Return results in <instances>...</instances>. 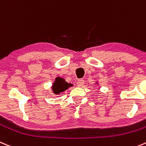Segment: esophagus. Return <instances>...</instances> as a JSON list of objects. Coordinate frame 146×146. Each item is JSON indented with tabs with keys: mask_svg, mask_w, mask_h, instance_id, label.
I'll return each mask as SVG.
<instances>
[{
	"mask_svg": "<svg viewBox=\"0 0 146 146\" xmlns=\"http://www.w3.org/2000/svg\"><path fill=\"white\" fill-rule=\"evenodd\" d=\"M76 84H77V86H82L84 84V81L83 79H78V81H77V82H76Z\"/></svg>",
	"mask_w": 146,
	"mask_h": 146,
	"instance_id": "34e87169",
	"label": "esophagus"
}]
</instances>
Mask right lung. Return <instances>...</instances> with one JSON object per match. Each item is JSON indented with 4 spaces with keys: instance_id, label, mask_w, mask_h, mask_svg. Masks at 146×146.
<instances>
[{
    "instance_id": "obj_1",
    "label": "right lung",
    "mask_w": 146,
    "mask_h": 146,
    "mask_svg": "<svg viewBox=\"0 0 146 146\" xmlns=\"http://www.w3.org/2000/svg\"><path fill=\"white\" fill-rule=\"evenodd\" d=\"M73 86V84L67 83L65 80L60 77H57L55 79V81L54 82L53 86H52V90L54 92V94H59L60 93L65 91L70 86Z\"/></svg>"
}]
</instances>
